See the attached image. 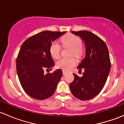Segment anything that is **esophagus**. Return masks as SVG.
I'll return each instance as SVG.
<instances>
[{
  "label": "esophagus",
  "instance_id": "esophagus-1",
  "mask_svg": "<svg viewBox=\"0 0 124 124\" xmlns=\"http://www.w3.org/2000/svg\"><path fill=\"white\" fill-rule=\"evenodd\" d=\"M62 74H63V76H65V75H66L67 74V72H66V71H63V72H62Z\"/></svg>",
  "mask_w": 124,
  "mask_h": 124
}]
</instances>
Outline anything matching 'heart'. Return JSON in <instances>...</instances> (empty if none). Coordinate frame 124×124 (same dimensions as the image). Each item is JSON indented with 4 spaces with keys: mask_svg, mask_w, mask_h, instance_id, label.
<instances>
[{
    "mask_svg": "<svg viewBox=\"0 0 124 124\" xmlns=\"http://www.w3.org/2000/svg\"><path fill=\"white\" fill-rule=\"evenodd\" d=\"M61 42L63 47H68L71 48L70 56L80 57L83 53L82 48V40L78 37L73 35L66 36L61 39ZM62 47L58 41H54L51 44L50 52L52 56L55 59L58 58L61 54ZM77 65V61L74 57L62 58L56 62V67L64 71H70Z\"/></svg>",
    "mask_w": 124,
    "mask_h": 124,
    "instance_id": "obj_1",
    "label": "heart"
}]
</instances>
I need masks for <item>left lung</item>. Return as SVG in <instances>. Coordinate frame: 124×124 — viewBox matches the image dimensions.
<instances>
[{
    "mask_svg": "<svg viewBox=\"0 0 124 124\" xmlns=\"http://www.w3.org/2000/svg\"><path fill=\"white\" fill-rule=\"evenodd\" d=\"M84 41L86 55L77 68L84 70L83 76L73 74L74 81L70 84L71 93L81 100H91L104 86L110 70L109 53L106 43L98 36L87 31H71Z\"/></svg>",
    "mask_w": 124,
    "mask_h": 124,
    "instance_id": "1",
    "label": "left lung"
}]
</instances>
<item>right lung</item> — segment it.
Segmentation results:
<instances>
[{
    "mask_svg": "<svg viewBox=\"0 0 124 124\" xmlns=\"http://www.w3.org/2000/svg\"><path fill=\"white\" fill-rule=\"evenodd\" d=\"M66 32L43 31L29 37L21 46L16 61L17 74L24 91L32 98L42 100L54 93L62 71L44 72L54 65L50 52L51 44Z\"/></svg>",
    "mask_w": 124,
    "mask_h": 124,
    "instance_id": "1",
    "label": "right lung"
}]
</instances>
